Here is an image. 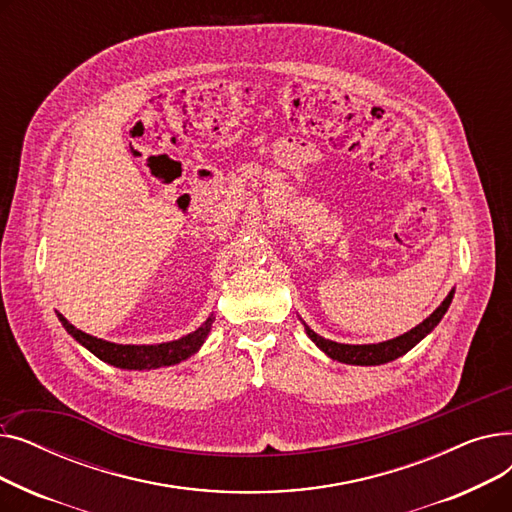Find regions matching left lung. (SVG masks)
<instances>
[{
    "label": "left lung",
    "mask_w": 512,
    "mask_h": 512,
    "mask_svg": "<svg viewBox=\"0 0 512 512\" xmlns=\"http://www.w3.org/2000/svg\"><path fill=\"white\" fill-rule=\"evenodd\" d=\"M452 294L454 292L448 294V297L444 299V303L432 315H429L423 321V324H419L411 332L402 334V336H398L394 340H388V342H380V344H338V342H332V340H326V338L317 336L309 328H307V334L321 348V351H324L328 357L340 361V363H348V365H382V363L394 361V359L402 357L405 353H409L417 342H421L429 332H432L440 324V319L444 317V313L450 307Z\"/></svg>",
    "instance_id": "1"
}]
</instances>
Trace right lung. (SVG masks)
<instances>
[{"mask_svg":"<svg viewBox=\"0 0 512 512\" xmlns=\"http://www.w3.org/2000/svg\"><path fill=\"white\" fill-rule=\"evenodd\" d=\"M58 317L62 321V326L68 330V334L76 338L85 348H89L95 357L122 369H151V367L176 365L199 351V346L205 342L211 328V317H209L199 330L180 340L164 342V344L134 346V344H114V342H105L101 338H93L85 332L76 330L62 315Z\"/></svg>","mask_w":512,"mask_h":512,"instance_id":"1","label":"right lung"}]
</instances>
